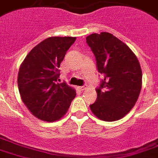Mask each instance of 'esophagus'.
Instances as JSON below:
<instances>
[{
  "mask_svg": "<svg viewBox=\"0 0 158 158\" xmlns=\"http://www.w3.org/2000/svg\"><path fill=\"white\" fill-rule=\"evenodd\" d=\"M78 89H79V90H85V89H86V87L85 86H79L78 87Z\"/></svg>",
  "mask_w": 158,
  "mask_h": 158,
  "instance_id": "esophagus-1",
  "label": "esophagus"
}]
</instances>
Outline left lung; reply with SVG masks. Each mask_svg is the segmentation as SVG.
<instances>
[{"instance_id": "left-lung-1", "label": "left lung", "mask_w": 158, "mask_h": 158, "mask_svg": "<svg viewBox=\"0 0 158 158\" xmlns=\"http://www.w3.org/2000/svg\"><path fill=\"white\" fill-rule=\"evenodd\" d=\"M86 43L96 59L102 77L96 89L97 99L89 105L95 116L112 122L124 117L137 101L142 85V71L133 52L107 32L92 34Z\"/></svg>"}]
</instances>
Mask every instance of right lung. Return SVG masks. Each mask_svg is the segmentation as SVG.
I'll use <instances>...</instances> for the list:
<instances>
[{"label": "right lung", "instance_id": "1", "mask_svg": "<svg viewBox=\"0 0 158 158\" xmlns=\"http://www.w3.org/2000/svg\"><path fill=\"white\" fill-rule=\"evenodd\" d=\"M76 37H50L36 45L22 63L18 85L21 98L41 120H59L67 113L76 91L57 83L60 65Z\"/></svg>", "mask_w": 158, "mask_h": 158}]
</instances>
